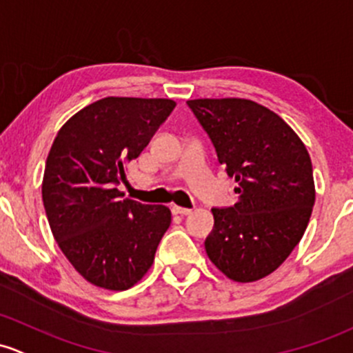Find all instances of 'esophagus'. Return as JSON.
<instances>
[{
	"mask_svg": "<svg viewBox=\"0 0 353 353\" xmlns=\"http://www.w3.org/2000/svg\"><path fill=\"white\" fill-rule=\"evenodd\" d=\"M172 213L174 214H183V216H188V214L192 213V210H189V208H183V206H172Z\"/></svg>",
	"mask_w": 353,
	"mask_h": 353,
	"instance_id": "esophagus-1",
	"label": "esophagus"
}]
</instances>
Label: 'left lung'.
<instances>
[{
    "label": "left lung",
    "mask_w": 353,
    "mask_h": 353,
    "mask_svg": "<svg viewBox=\"0 0 353 353\" xmlns=\"http://www.w3.org/2000/svg\"><path fill=\"white\" fill-rule=\"evenodd\" d=\"M216 148L226 174L235 177L239 201L213 208V232L205 248L228 279L255 283L289 257L314 205L313 165L303 140L259 103L242 98L189 99Z\"/></svg>",
    "instance_id": "1"
}]
</instances>
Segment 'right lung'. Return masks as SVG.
Returning a JSON list of instances; mask_svg holds the SVG:
<instances>
[{"mask_svg":"<svg viewBox=\"0 0 353 353\" xmlns=\"http://www.w3.org/2000/svg\"><path fill=\"white\" fill-rule=\"evenodd\" d=\"M176 106L164 98L108 96L70 117L46 162L42 199L52 235L98 288L125 291L154 264L170 210L125 198V165L142 154Z\"/></svg>","mask_w":353,"mask_h":353,"instance_id":"add662e5","label":"right lung"}]
</instances>
